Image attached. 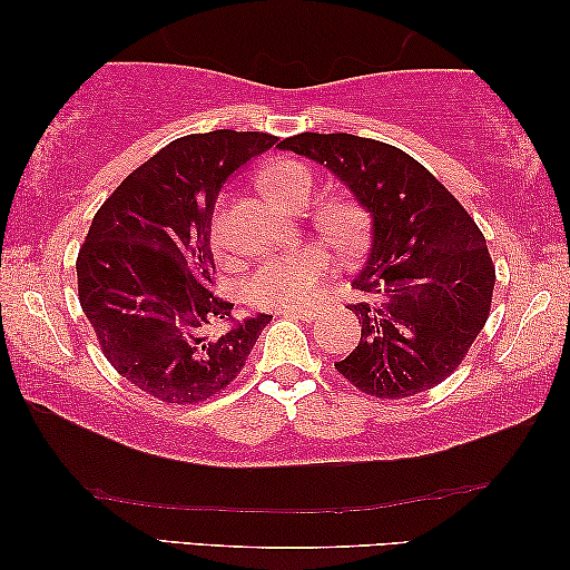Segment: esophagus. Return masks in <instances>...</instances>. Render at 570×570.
I'll use <instances>...</instances> for the list:
<instances>
[{
  "label": "esophagus",
  "instance_id": "esophagus-1",
  "mask_svg": "<svg viewBox=\"0 0 570 570\" xmlns=\"http://www.w3.org/2000/svg\"><path fill=\"white\" fill-rule=\"evenodd\" d=\"M283 315H293V318H301L305 323H313L321 315V311H285Z\"/></svg>",
  "mask_w": 570,
  "mask_h": 570
}]
</instances>
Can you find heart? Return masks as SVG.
<instances>
[{"mask_svg":"<svg viewBox=\"0 0 570 570\" xmlns=\"http://www.w3.org/2000/svg\"><path fill=\"white\" fill-rule=\"evenodd\" d=\"M265 194L279 207L303 209L315 191V174L297 158H277L259 171ZM315 227L335 247H351L358 239L363 219L361 212L346 199H328L315 207ZM212 245L224 255L229 249L224 204L212 219ZM331 259L321 245H305L293 255L273 257L259 265L245 283V303L263 311H303L318 295L321 279L328 273Z\"/></svg>","mask_w":570,"mask_h":570,"instance_id":"heart-1","label":"heart"}]
</instances>
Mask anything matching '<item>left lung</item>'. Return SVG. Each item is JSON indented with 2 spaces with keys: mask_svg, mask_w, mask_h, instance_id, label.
Listing matches in <instances>:
<instances>
[{
  "mask_svg": "<svg viewBox=\"0 0 570 570\" xmlns=\"http://www.w3.org/2000/svg\"><path fill=\"white\" fill-rule=\"evenodd\" d=\"M279 148L338 176L373 217L353 279L358 346L335 368L376 399H404L452 376L484 328L495 263L470 212L401 148L351 134H297Z\"/></svg>",
  "mask_w": 570,
  "mask_h": 570,
  "instance_id": "obj_1",
  "label": "left lung"
}]
</instances>
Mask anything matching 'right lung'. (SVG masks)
<instances>
[{
  "label": "right lung",
  "mask_w": 570,
  "mask_h": 570,
  "mask_svg": "<svg viewBox=\"0 0 570 570\" xmlns=\"http://www.w3.org/2000/svg\"><path fill=\"white\" fill-rule=\"evenodd\" d=\"M275 141L227 128L176 138L120 181L80 245L78 297L102 356L164 404L222 394L273 321L232 318L212 291L209 235L222 184Z\"/></svg>",
  "instance_id": "add662e5"
}]
</instances>
